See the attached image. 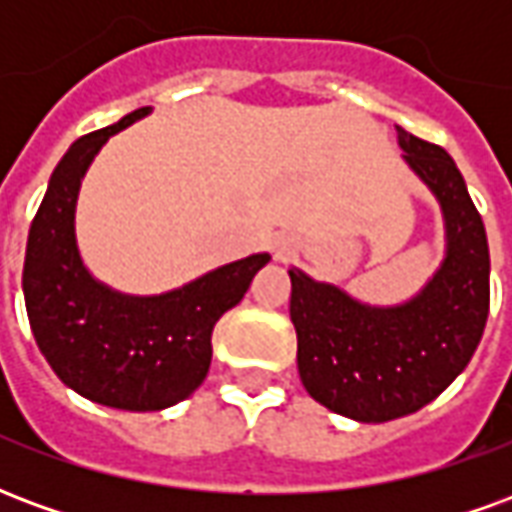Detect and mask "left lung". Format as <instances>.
<instances>
[{"instance_id":"1","label":"left lung","mask_w":512,"mask_h":512,"mask_svg":"<svg viewBox=\"0 0 512 512\" xmlns=\"http://www.w3.org/2000/svg\"><path fill=\"white\" fill-rule=\"evenodd\" d=\"M397 145L444 216V260L425 288L376 307L301 268L288 271L301 384L356 422H389L436 400L477 351L491 301L488 238L455 161L400 126Z\"/></svg>"}]
</instances>
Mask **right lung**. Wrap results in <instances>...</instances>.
Masks as SVG:
<instances>
[{
    "label": "right lung",
    "instance_id": "right-lung-1",
    "mask_svg": "<svg viewBox=\"0 0 512 512\" xmlns=\"http://www.w3.org/2000/svg\"><path fill=\"white\" fill-rule=\"evenodd\" d=\"M153 112L142 106L115 126L76 139L49 178L24 257V301L35 343L65 386L123 411H161L208 376L211 332L244 299L271 255H249L158 296L109 288L84 266L76 202L109 136Z\"/></svg>",
    "mask_w": 512,
    "mask_h": 512
}]
</instances>
